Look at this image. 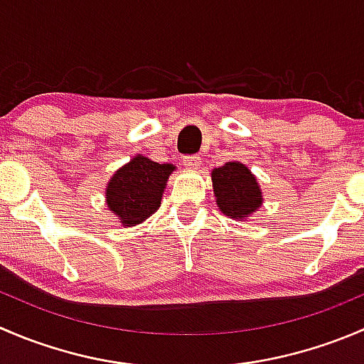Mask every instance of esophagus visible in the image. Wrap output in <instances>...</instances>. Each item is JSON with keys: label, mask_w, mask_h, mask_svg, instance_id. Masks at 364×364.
Masks as SVG:
<instances>
[{"label": "esophagus", "mask_w": 364, "mask_h": 364, "mask_svg": "<svg viewBox=\"0 0 364 364\" xmlns=\"http://www.w3.org/2000/svg\"><path fill=\"white\" fill-rule=\"evenodd\" d=\"M200 164H203L200 156H185V159H183V165H185L186 168H192V171L199 168Z\"/></svg>", "instance_id": "esophagus-1"}]
</instances>
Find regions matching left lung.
I'll return each mask as SVG.
<instances>
[{"label": "left lung", "instance_id": "8db88e82", "mask_svg": "<svg viewBox=\"0 0 364 364\" xmlns=\"http://www.w3.org/2000/svg\"><path fill=\"white\" fill-rule=\"evenodd\" d=\"M213 193L220 211L236 222H248L259 208L264 196L255 174L241 161H227L211 171Z\"/></svg>", "mask_w": 364, "mask_h": 364}]
</instances>
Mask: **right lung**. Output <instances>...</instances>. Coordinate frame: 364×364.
<instances>
[{
	"instance_id": "right-lung-1",
	"label": "right lung",
	"mask_w": 364,
	"mask_h": 364,
	"mask_svg": "<svg viewBox=\"0 0 364 364\" xmlns=\"http://www.w3.org/2000/svg\"><path fill=\"white\" fill-rule=\"evenodd\" d=\"M172 164H159L144 155H135L111 176L105 188L109 211L123 227H135L160 208Z\"/></svg>"
}]
</instances>
